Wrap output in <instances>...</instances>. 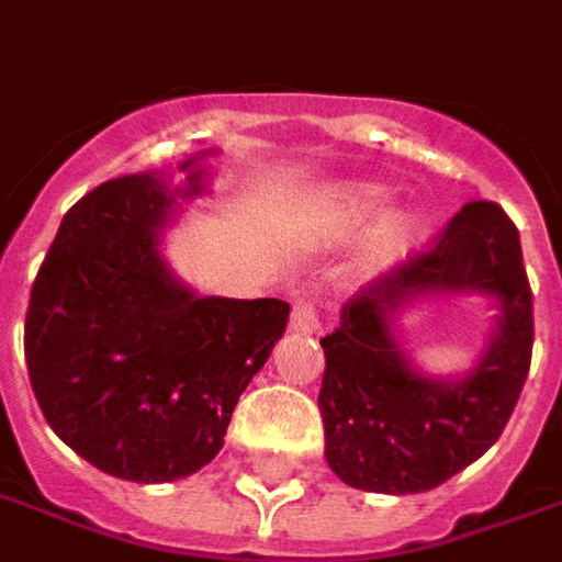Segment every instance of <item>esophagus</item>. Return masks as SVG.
<instances>
[{"instance_id": "34e87169", "label": "esophagus", "mask_w": 562, "mask_h": 562, "mask_svg": "<svg viewBox=\"0 0 562 562\" xmlns=\"http://www.w3.org/2000/svg\"><path fill=\"white\" fill-rule=\"evenodd\" d=\"M290 327L300 333H315L321 330L318 318V300L312 293H303L293 300V312H290Z\"/></svg>"}]
</instances>
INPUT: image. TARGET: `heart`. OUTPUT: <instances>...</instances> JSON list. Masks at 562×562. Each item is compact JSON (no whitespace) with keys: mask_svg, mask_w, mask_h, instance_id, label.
<instances>
[{"mask_svg":"<svg viewBox=\"0 0 562 562\" xmlns=\"http://www.w3.org/2000/svg\"><path fill=\"white\" fill-rule=\"evenodd\" d=\"M385 204V192L379 186H361L355 192H348L342 201V223L346 226H361L370 216L379 214V207ZM422 220L409 211L389 216V223L382 226V238H379V259L392 262V259L404 257L413 244L419 241Z\"/></svg>","mask_w":562,"mask_h":562,"instance_id":"1","label":"heart"}]
</instances>
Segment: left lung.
I'll list each match as a JSON object with an SVG mask.
<instances>
[{"label":"left lung","instance_id":"obj_1","mask_svg":"<svg viewBox=\"0 0 562 562\" xmlns=\"http://www.w3.org/2000/svg\"><path fill=\"white\" fill-rule=\"evenodd\" d=\"M431 289H481L499 300L494 346L468 378L440 383L405 363L387 318ZM532 290L520 232L495 201H468L428 244L373 278L321 339L324 456L367 493H425L477 462L505 431L532 361Z\"/></svg>","mask_w":562,"mask_h":562}]
</instances>
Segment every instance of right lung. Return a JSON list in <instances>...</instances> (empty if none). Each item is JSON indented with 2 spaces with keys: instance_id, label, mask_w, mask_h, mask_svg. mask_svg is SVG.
Masks as SVG:
<instances>
[{
  "instance_id": "add662e5",
  "label": "right lung",
  "mask_w": 562,
  "mask_h": 562,
  "mask_svg": "<svg viewBox=\"0 0 562 562\" xmlns=\"http://www.w3.org/2000/svg\"><path fill=\"white\" fill-rule=\"evenodd\" d=\"M153 173L81 195L54 235L23 324L30 385L54 435L112 477H189L223 450L232 409L288 327L284 300L195 296L156 232L173 195Z\"/></svg>"
}]
</instances>
